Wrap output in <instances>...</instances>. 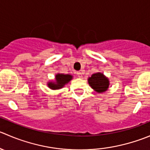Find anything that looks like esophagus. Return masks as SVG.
Segmentation results:
<instances>
[{
	"label": "esophagus",
	"mask_w": 150,
	"mask_h": 150,
	"mask_svg": "<svg viewBox=\"0 0 150 150\" xmlns=\"http://www.w3.org/2000/svg\"><path fill=\"white\" fill-rule=\"evenodd\" d=\"M77 75H78V78H81L83 77V72L82 71H79V72H77Z\"/></svg>",
	"instance_id": "esophagus-1"
}]
</instances>
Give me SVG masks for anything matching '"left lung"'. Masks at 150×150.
<instances>
[{
  "instance_id": "obj_1",
  "label": "left lung",
  "mask_w": 150,
  "mask_h": 150,
  "mask_svg": "<svg viewBox=\"0 0 150 150\" xmlns=\"http://www.w3.org/2000/svg\"><path fill=\"white\" fill-rule=\"evenodd\" d=\"M88 81L91 88L99 93L106 91L108 88V80L100 72L93 74L91 78H88Z\"/></svg>"
}]
</instances>
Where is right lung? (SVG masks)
<instances>
[{"label": "right lung", "mask_w": 150, "mask_h": 150, "mask_svg": "<svg viewBox=\"0 0 150 150\" xmlns=\"http://www.w3.org/2000/svg\"><path fill=\"white\" fill-rule=\"evenodd\" d=\"M72 78L70 75H64V74H57L56 75V83L50 82L48 83V86L52 89H58L64 86L66 83H67Z\"/></svg>", "instance_id": "add662e5"}]
</instances>
